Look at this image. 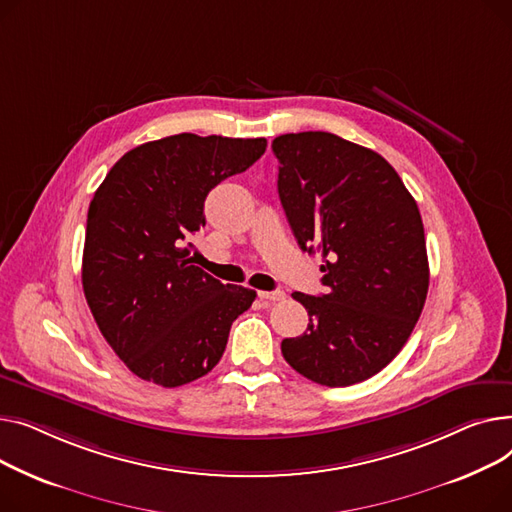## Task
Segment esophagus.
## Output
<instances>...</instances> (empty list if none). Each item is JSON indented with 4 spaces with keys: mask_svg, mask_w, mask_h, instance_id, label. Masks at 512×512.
I'll return each mask as SVG.
<instances>
[{
    "mask_svg": "<svg viewBox=\"0 0 512 512\" xmlns=\"http://www.w3.org/2000/svg\"><path fill=\"white\" fill-rule=\"evenodd\" d=\"M262 299H268V302H283L287 297V293L283 289H275V291H260L258 293Z\"/></svg>",
    "mask_w": 512,
    "mask_h": 512,
    "instance_id": "1",
    "label": "esophagus"
}]
</instances>
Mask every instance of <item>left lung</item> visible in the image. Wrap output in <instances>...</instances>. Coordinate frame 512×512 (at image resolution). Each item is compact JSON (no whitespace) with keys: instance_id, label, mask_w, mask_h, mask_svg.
<instances>
[{"instance_id":"obj_1","label":"left lung","mask_w":512,"mask_h":512,"mask_svg":"<svg viewBox=\"0 0 512 512\" xmlns=\"http://www.w3.org/2000/svg\"><path fill=\"white\" fill-rule=\"evenodd\" d=\"M279 198L299 248L322 254L324 295L291 293L304 335L281 343L287 364L322 386H351L386 368L424 310L430 268L424 223L399 173L374 150L328 132L283 134Z\"/></svg>"}]
</instances>
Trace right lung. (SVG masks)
<instances>
[{"mask_svg": "<svg viewBox=\"0 0 512 512\" xmlns=\"http://www.w3.org/2000/svg\"><path fill=\"white\" fill-rule=\"evenodd\" d=\"M264 138L175 134L132 148L88 206L82 287L117 357L146 382L188 384L213 370L233 320L256 299L194 264L204 200L246 171Z\"/></svg>", "mask_w": 512, "mask_h": 512, "instance_id": "right-lung-1", "label": "right lung"}]
</instances>
